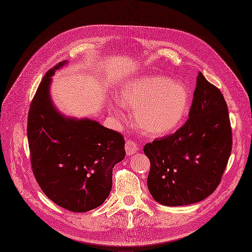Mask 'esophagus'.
Masks as SVG:
<instances>
[{"mask_svg": "<svg viewBox=\"0 0 252 252\" xmlns=\"http://www.w3.org/2000/svg\"><path fill=\"white\" fill-rule=\"evenodd\" d=\"M125 148H126V155L132 156V155H134L138 152L139 146L135 141L132 140V139H128V140H126V147Z\"/></svg>", "mask_w": 252, "mask_h": 252, "instance_id": "34e87169", "label": "esophagus"}]
</instances>
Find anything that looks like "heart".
Masks as SVG:
<instances>
[{"mask_svg": "<svg viewBox=\"0 0 252 252\" xmlns=\"http://www.w3.org/2000/svg\"><path fill=\"white\" fill-rule=\"evenodd\" d=\"M119 99L125 106L134 108L135 121L142 132L164 136L182 124L189 95L182 83L152 74L124 84Z\"/></svg>", "mask_w": 252, "mask_h": 252, "instance_id": "heart-1", "label": "heart"}]
</instances>
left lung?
<instances>
[{
    "mask_svg": "<svg viewBox=\"0 0 252 252\" xmlns=\"http://www.w3.org/2000/svg\"><path fill=\"white\" fill-rule=\"evenodd\" d=\"M232 147L226 101L199 71L189 118L175 133L143 147L151 161L147 187L168 207L198 202L219 186Z\"/></svg>",
    "mask_w": 252,
    "mask_h": 252,
    "instance_id": "left-lung-1",
    "label": "left lung"
}]
</instances>
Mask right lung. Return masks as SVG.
<instances>
[{"label":"right lung","instance_id":"1","mask_svg":"<svg viewBox=\"0 0 252 252\" xmlns=\"http://www.w3.org/2000/svg\"><path fill=\"white\" fill-rule=\"evenodd\" d=\"M42 78L28 113L27 135L36 182L57 206L70 212L99 207L112 188V171L126 156L120 133L89 119H67L50 97L51 77Z\"/></svg>","mask_w":252,"mask_h":252}]
</instances>
